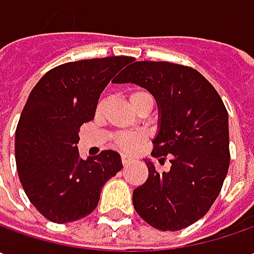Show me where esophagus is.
Instances as JSON below:
<instances>
[{
  "instance_id": "obj_1",
  "label": "esophagus",
  "mask_w": 254,
  "mask_h": 254,
  "mask_svg": "<svg viewBox=\"0 0 254 254\" xmlns=\"http://www.w3.org/2000/svg\"><path fill=\"white\" fill-rule=\"evenodd\" d=\"M130 160H132V159H130L129 156H127V154H122V156H121V162H122L124 166H127V163H130Z\"/></svg>"
}]
</instances>
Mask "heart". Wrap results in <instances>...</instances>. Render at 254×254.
I'll list each match as a JSON object with an SVG mask.
<instances>
[{"mask_svg": "<svg viewBox=\"0 0 254 254\" xmlns=\"http://www.w3.org/2000/svg\"><path fill=\"white\" fill-rule=\"evenodd\" d=\"M129 102L137 112L144 110H152L154 104V98L152 92L144 88H136L129 94ZM110 105V97L102 95L97 105H95V115L102 117ZM146 140V136L140 132H117L112 135V143L115 144L121 150L125 152H133L140 144Z\"/></svg>", "mask_w": 254, "mask_h": 254, "instance_id": "obj_1", "label": "heart"}]
</instances>
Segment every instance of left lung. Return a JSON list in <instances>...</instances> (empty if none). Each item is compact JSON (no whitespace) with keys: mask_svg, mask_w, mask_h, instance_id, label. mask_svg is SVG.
Segmentation results:
<instances>
[{"mask_svg":"<svg viewBox=\"0 0 254 254\" xmlns=\"http://www.w3.org/2000/svg\"><path fill=\"white\" fill-rule=\"evenodd\" d=\"M133 62V60H132ZM115 83H133L154 95L160 130L146 162L149 176L133 191L139 216L160 231H181L209 211L229 169L228 111L214 85L195 68L167 62H135Z\"/></svg>","mask_w":254,"mask_h":254,"instance_id":"1","label":"left lung"}]
</instances>
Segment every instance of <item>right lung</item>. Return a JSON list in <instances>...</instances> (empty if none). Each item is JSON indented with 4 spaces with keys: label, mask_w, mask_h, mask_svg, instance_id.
<instances>
[{
    "label": "right lung",
    "mask_w": 254,
    "mask_h": 254,
    "mask_svg": "<svg viewBox=\"0 0 254 254\" xmlns=\"http://www.w3.org/2000/svg\"><path fill=\"white\" fill-rule=\"evenodd\" d=\"M133 59L70 62L49 70L33 87L15 132L16 170L25 194L46 219L73 222L90 215L101 188L121 169L114 150L80 159V127L94 119L100 94Z\"/></svg>",
    "instance_id": "obj_1"
}]
</instances>
